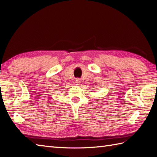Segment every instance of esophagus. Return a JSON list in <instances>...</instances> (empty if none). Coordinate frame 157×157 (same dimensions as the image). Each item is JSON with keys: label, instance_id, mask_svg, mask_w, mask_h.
Wrapping results in <instances>:
<instances>
[{"label": "esophagus", "instance_id": "1", "mask_svg": "<svg viewBox=\"0 0 157 157\" xmlns=\"http://www.w3.org/2000/svg\"><path fill=\"white\" fill-rule=\"evenodd\" d=\"M75 82H76V85H79L80 82H81V81H80L79 78H76Z\"/></svg>", "mask_w": 157, "mask_h": 157}]
</instances>
